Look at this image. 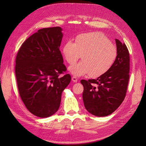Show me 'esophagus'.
I'll return each mask as SVG.
<instances>
[{
    "label": "esophagus",
    "mask_w": 146,
    "mask_h": 146,
    "mask_svg": "<svg viewBox=\"0 0 146 146\" xmlns=\"http://www.w3.org/2000/svg\"><path fill=\"white\" fill-rule=\"evenodd\" d=\"M71 80H72V81L75 83L77 82V81H78V79H77V78L75 76H73L72 78H71Z\"/></svg>",
    "instance_id": "obj_1"
}]
</instances>
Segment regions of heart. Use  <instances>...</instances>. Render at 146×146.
<instances>
[{"label": "heart", "mask_w": 146, "mask_h": 146, "mask_svg": "<svg viewBox=\"0 0 146 146\" xmlns=\"http://www.w3.org/2000/svg\"><path fill=\"white\" fill-rule=\"evenodd\" d=\"M63 58L69 64H73L81 57L83 61L69 68L75 76L90 74L97 78L108 72L117 56L116 48L104 34L92 32L76 36L75 42L67 41L62 47Z\"/></svg>", "instance_id": "obj_1"}]
</instances>
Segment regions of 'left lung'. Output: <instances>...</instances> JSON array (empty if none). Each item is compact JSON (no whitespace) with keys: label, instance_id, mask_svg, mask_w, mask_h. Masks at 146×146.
<instances>
[{"label":"left lung","instance_id":"obj_1","mask_svg":"<svg viewBox=\"0 0 146 146\" xmlns=\"http://www.w3.org/2000/svg\"><path fill=\"white\" fill-rule=\"evenodd\" d=\"M117 56L113 66L97 79L81 80L83 100L89 113L105 117L115 111L125 97L129 80L130 56L124 43L115 39Z\"/></svg>","mask_w":146,"mask_h":146}]
</instances>
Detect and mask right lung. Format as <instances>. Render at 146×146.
Wrapping results in <instances>:
<instances>
[{
	"label": "right lung",
	"instance_id": "1",
	"mask_svg": "<svg viewBox=\"0 0 146 146\" xmlns=\"http://www.w3.org/2000/svg\"><path fill=\"white\" fill-rule=\"evenodd\" d=\"M60 27L38 31L22 44L15 59V72L20 97L35 115L45 118L58 110L61 94L71 82L60 47Z\"/></svg>",
	"mask_w": 146,
	"mask_h": 146
}]
</instances>
